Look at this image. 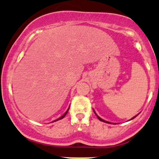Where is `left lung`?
I'll use <instances>...</instances> for the list:
<instances>
[{"mask_svg": "<svg viewBox=\"0 0 159 159\" xmlns=\"http://www.w3.org/2000/svg\"><path fill=\"white\" fill-rule=\"evenodd\" d=\"M94 113H95V114H96V112H95V111H94ZM96 116H97L98 119V120H100V121H103V122H105V123H108V122H107V121H105V120H102V118H100V117H99V116H98L97 114H96ZM136 116H137V115H136V116H134V117H133V118H132V119H131V120L134 119V118H135V117H136Z\"/></svg>", "mask_w": 159, "mask_h": 159, "instance_id": "left-lung-1", "label": "left lung"}]
</instances>
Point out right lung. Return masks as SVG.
<instances>
[{"label":"right lung","instance_id":"right-lung-1","mask_svg":"<svg viewBox=\"0 0 159 159\" xmlns=\"http://www.w3.org/2000/svg\"><path fill=\"white\" fill-rule=\"evenodd\" d=\"M69 108H68V109H67V111H66V113H65V114H63V116H61V117H60V118H58V119H57L56 120H54V122H55V121H57V120H60L63 119V117H64V116H66V114H67V112H68V111H69Z\"/></svg>","mask_w":159,"mask_h":159}]
</instances>
